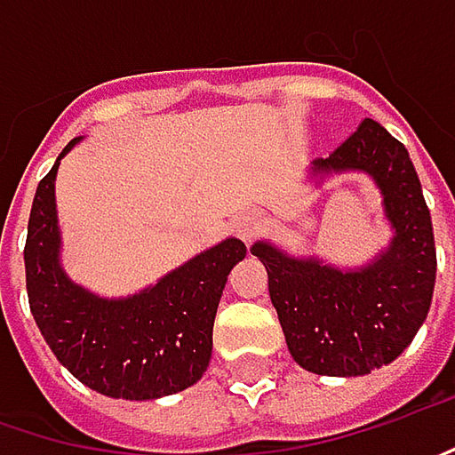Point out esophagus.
I'll list each match as a JSON object with an SVG mask.
<instances>
[{
    "instance_id": "34e87169",
    "label": "esophagus",
    "mask_w": 455,
    "mask_h": 455,
    "mask_svg": "<svg viewBox=\"0 0 455 455\" xmlns=\"http://www.w3.org/2000/svg\"><path fill=\"white\" fill-rule=\"evenodd\" d=\"M230 228H233V233H235V235H238L241 241H251V238L256 235V230L261 228V222H259V217H256V214H251V212H243V214L233 217Z\"/></svg>"
}]
</instances>
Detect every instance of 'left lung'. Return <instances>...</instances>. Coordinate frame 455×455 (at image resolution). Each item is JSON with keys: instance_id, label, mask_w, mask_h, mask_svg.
<instances>
[{"instance_id": "1", "label": "left lung", "mask_w": 455, "mask_h": 455, "mask_svg": "<svg viewBox=\"0 0 455 455\" xmlns=\"http://www.w3.org/2000/svg\"><path fill=\"white\" fill-rule=\"evenodd\" d=\"M363 171L383 194L394 238L360 269H337L318 259H295L267 241L253 243L269 275L292 360L318 375H365L394 363L433 303L435 238L417 171L406 147L378 121L365 118L329 157L313 160L315 176Z\"/></svg>"}]
</instances>
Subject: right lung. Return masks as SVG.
I'll return each instance as SVG.
<instances>
[{"label": "right lung", "mask_w": 455, "mask_h": 455, "mask_svg": "<svg viewBox=\"0 0 455 455\" xmlns=\"http://www.w3.org/2000/svg\"><path fill=\"white\" fill-rule=\"evenodd\" d=\"M59 160L38 183L22 251L30 313L51 352L87 388L111 399L145 402L194 386L210 365L214 313L245 245L228 238L132 298H98L59 264Z\"/></svg>", "instance_id": "1"}]
</instances>
